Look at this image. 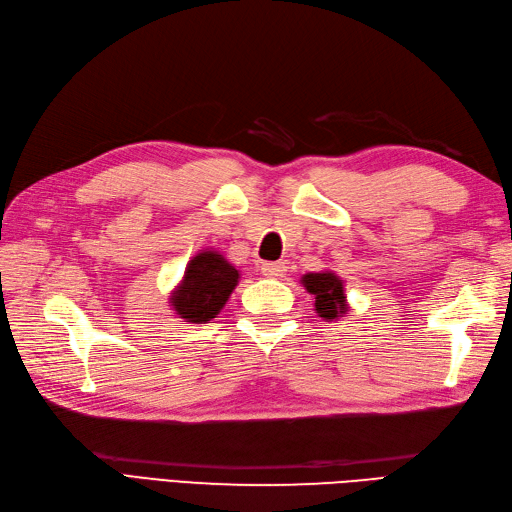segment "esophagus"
<instances>
[{
  "label": "esophagus",
  "mask_w": 512,
  "mask_h": 512,
  "mask_svg": "<svg viewBox=\"0 0 512 512\" xmlns=\"http://www.w3.org/2000/svg\"><path fill=\"white\" fill-rule=\"evenodd\" d=\"M284 273H286V264H284V262H268V264H262V275H264V277L279 279V277H284Z\"/></svg>",
  "instance_id": "1"
}]
</instances>
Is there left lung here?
I'll return each instance as SVG.
<instances>
[{
    "instance_id": "1",
    "label": "left lung",
    "mask_w": 512,
    "mask_h": 512,
    "mask_svg": "<svg viewBox=\"0 0 512 512\" xmlns=\"http://www.w3.org/2000/svg\"><path fill=\"white\" fill-rule=\"evenodd\" d=\"M301 286L314 297V312L325 321H336L347 314L345 281L334 270H319L301 277Z\"/></svg>"
}]
</instances>
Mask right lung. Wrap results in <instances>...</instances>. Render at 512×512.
Wrapping results in <instances>:
<instances>
[{"label": "right lung", "instance_id": "obj_1", "mask_svg": "<svg viewBox=\"0 0 512 512\" xmlns=\"http://www.w3.org/2000/svg\"><path fill=\"white\" fill-rule=\"evenodd\" d=\"M239 284V270L215 248L195 253L180 284L171 290L169 306L178 319L209 323L222 312L228 297Z\"/></svg>", "mask_w": 512, "mask_h": 512}]
</instances>
